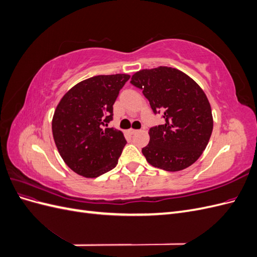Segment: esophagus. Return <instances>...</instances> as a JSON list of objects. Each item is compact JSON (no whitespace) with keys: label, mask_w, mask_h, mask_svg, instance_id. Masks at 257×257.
<instances>
[{"label":"esophagus","mask_w":257,"mask_h":257,"mask_svg":"<svg viewBox=\"0 0 257 257\" xmlns=\"http://www.w3.org/2000/svg\"><path fill=\"white\" fill-rule=\"evenodd\" d=\"M136 132H137V131H136V130H134V128H130V130H128V133H130L131 135H133V134H135V133H136Z\"/></svg>","instance_id":"34e87169"}]
</instances>
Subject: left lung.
<instances>
[{"label": "left lung", "mask_w": 257, "mask_h": 257, "mask_svg": "<svg viewBox=\"0 0 257 257\" xmlns=\"http://www.w3.org/2000/svg\"><path fill=\"white\" fill-rule=\"evenodd\" d=\"M131 83L142 89L154 113L165 123L149 131L150 142L143 154L150 165L178 172L203 154L213 128L209 100L199 85L179 69L160 66L142 69Z\"/></svg>", "instance_id": "left-lung-1"}]
</instances>
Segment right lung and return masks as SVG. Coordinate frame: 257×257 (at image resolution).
I'll use <instances>...</instances> for the list:
<instances>
[{
  "mask_svg": "<svg viewBox=\"0 0 257 257\" xmlns=\"http://www.w3.org/2000/svg\"><path fill=\"white\" fill-rule=\"evenodd\" d=\"M130 77H91L61 98L52 118V135L61 158L76 174L96 178L118 164L126 141L121 131L105 126L112 120V106Z\"/></svg>",
  "mask_w": 257,
  "mask_h": 257,
  "instance_id": "right-lung-1",
  "label": "right lung"
}]
</instances>
